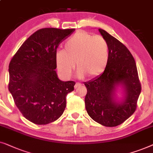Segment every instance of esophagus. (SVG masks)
I'll return each instance as SVG.
<instances>
[{"label":"esophagus","instance_id":"esophagus-1","mask_svg":"<svg viewBox=\"0 0 153 153\" xmlns=\"http://www.w3.org/2000/svg\"><path fill=\"white\" fill-rule=\"evenodd\" d=\"M81 85H82V84L79 83V82H76V85H75V88H77V87H80Z\"/></svg>","mask_w":153,"mask_h":153}]
</instances>
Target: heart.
<instances>
[{
  "label": "heart",
  "mask_w": 153,
  "mask_h": 153,
  "mask_svg": "<svg viewBox=\"0 0 153 153\" xmlns=\"http://www.w3.org/2000/svg\"><path fill=\"white\" fill-rule=\"evenodd\" d=\"M109 61V51L107 41L102 36L84 31L77 32L64 45V50L57 51L55 63L60 75L70 78L76 63L77 76L89 79L103 74Z\"/></svg>",
  "instance_id": "heart-1"
}]
</instances>
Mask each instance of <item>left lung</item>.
I'll list each match as a JSON object with an SVG mask.
<instances>
[{"instance_id": "1", "label": "left lung", "mask_w": 153, "mask_h": 153, "mask_svg": "<svg viewBox=\"0 0 153 153\" xmlns=\"http://www.w3.org/2000/svg\"><path fill=\"white\" fill-rule=\"evenodd\" d=\"M98 31L108 44L109 61L102 74L85 83L87 89L85 107L96 122L115 127L136 110L141 84L134 59L126 46L104 30ZM118 87L124 94L120 100L116 97Z\"/></svg>"}]
</instances>
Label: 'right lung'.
<instances>
[{
	"mask_svg": "<svg viewBox=\"0 0 153 153\" xmlns=\"http://www.w3.org/2000/svg\"><path fill=\"white\" fill-rule=\"evenodd\" d=\"M74 29L43 28L21 45L9 64L8 89L23 117L36 125L57 120L65 109L74 81H62L55 68L60 42Z\"/></svg>",
	"mask_w": 153,
	"mask_h": 153,
	"instance_id": "right-lung-1",
	"label": "right lung"
}]
</instances>
